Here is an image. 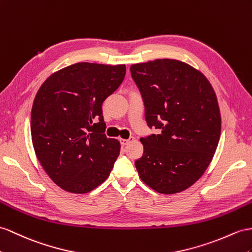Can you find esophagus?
I'll return each mask as SVG.
<instances>
[{
    "label": "esophagus",
    "instance_id": "obj_1",
    "mask_svg": "<svg viewBox=\"0 0 252 252\" xmlns=\"http://www.w3.org/2000/svg\"><path fill=\"white\" fill-rule=\"evenodd\" d=\"M132 140H134V137H133V136H130V137H128L127 139L120 138V144H121L122 146H126V145H127L128 143H131Z\"/></svg>",
    "mask_w": 252,
    "mask_h": 252
}]
</instances>
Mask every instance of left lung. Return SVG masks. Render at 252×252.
<instances>
[{"instance_id":"obj_1","label":"left lung","mask_w":252,"mask_h":252,"mask_svg":"<svg viewBox=\"0 0 252 252\" xmlns=\"http://www.w3.org/2000/svg\"><path fill=\"white\" fill-rule=\"evenodd\" d=\"M130 70L143 96L147 125L159 130L140 138L138 175L158 192L182 191L203 175L220 137L214 89L200 71L177 60L135 63Z\"/></svg>"}]
</instances>
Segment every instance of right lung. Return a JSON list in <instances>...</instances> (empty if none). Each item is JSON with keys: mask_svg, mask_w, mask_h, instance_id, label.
Returning <instances> with one entry per match:
<instances>
[{"mask_svg": "<svg viewBox=\"0 0 252 252\" xmlns=\"http://www.w3.org/2000/svg\"><path fill=\"white\" fill-rule=\"evenodd\" d=\"M126 71V64L77 63L49 76L38 90L32 141L43 169L63 190L92 191L111 173L120 144L104 134L102 103Z\"/></svg>", "mask_w": 252, "mask_h": 252, "instance_id": "right-lung-1", "label": "right lung"}]
</instances>
